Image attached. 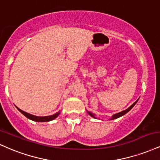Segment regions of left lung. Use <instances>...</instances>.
<instances>
[{"instance_id": "8db88e82", "label": "left lung", "mask_w": 160, "mask_h": 160, "mask_svg": "<svg viewBox=\"0 0 160 160\" xmlns=\"http://www.w3.org/2000/svg\"><path fill=\"white\" fill-rule=\"evenodd\" d=\"M138 100H137V101H136V102H134V103H132V104L131 106H130V107H129L128 109H125V110H124V111H122V112H120L116 113V114L113 115L112 116V118H110V120H113V119H116V118H119V117H122V115H124L126 114L127 112H128L130 111V109H131L132 108V107H134V106H135L136 103H137ZM87 112H88V114L90 115V116H92V118H96V117H95V114H93V113L91 112H88V111H87Z\"/></svg>"}]
</instances>
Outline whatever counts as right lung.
Masks as SVG:
<instances>
[{"label":"right lung","instance_id":"obj_1","mask_svg":"<svg viewBox=\"0 0 160 160\" xmlns=\"http://www.w3.org/2000/svg\"><path fill=\"white\" fill-rule=\"evenodd\" d=\"M17 109H18L19 111L21 112L22 113L23 115H24V116H26L27 118L30 119V120L32 121H34V122H50V121H52L53 120V119H55L57 118L58 115L60 114V112H58L55 113L54 115H49V116H36V115H31L30 114V113H28V112H25L22 109H20L19 108L17 107Z\"/></svg>","mask_w":160,"mask_h":160}]
</instances>
